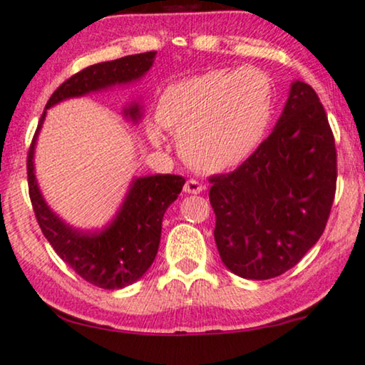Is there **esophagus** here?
Returning <instances> with one entry per match:
<instances>
[{
    "label": "esophagus",
    "mask_w": 365,
    "mask_h": 365,
    "mask_svg": "<svg viewBox=\"0 0 365 365\" xmlns=\"http://www.w3.org/2000/svg\"><path fill=\"white\" fill-rule=\"evenodd\" d=\"M183 190H185V193H200V192H203V185L198 182V180L190 178V180H187L185 185H183Z\"/></svg>",
    "instance_id": "34e87169"
}]
</instances>
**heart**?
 Wrapping results in <instances>:
<instances>
[{
    "label": "heart",
    "mask_w": 365,
    "mask_h": 365,
    "mask_svg": "<svg viewBox=\"0 0 365 365\" xmlns=\"http://www.w3.org/2000/svg\"><path fill=\"white\" fill-rule=\"evenodd\" d=\"M274 95L259 70H215L175 81L162 91L157 121L178 137L180 153L202 170L235 167L254 152L269 128ZM162 143L158 126H148Z\"/></svg>",
    "instance_id": "b5f03b06"
}]
</instances>
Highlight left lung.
Instances as JSON below:
<instances>
[{
  "label": "left lung",
  "mask_w": 365,
  "mask_h": 365,
  "mask_svg": "<svg viewBox=\"0 0 365 365\" xmlns=\"http://www.w3.org/2000/svg\"><path fill=\"white\" fill-rule=\"evenodd\" d=\"M220 259L244 279H274L317 244L337 187V150L317 93L295 81L274 132L230 173L213 175Z\"/></svg>",
  "instance_id": "left-lung-1"
}]
</instances>
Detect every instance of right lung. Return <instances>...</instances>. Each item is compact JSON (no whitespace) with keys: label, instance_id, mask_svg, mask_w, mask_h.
Segmentation results:
<instances>
[{"label":"right lung","instance_id":"1","mask_svg":"<svg viewBox=\"0 0 365 365\" xmlns=\"http://www.w3.org/2000/svg\"><path fill=\"white\" fill-rule=\"evenodd\" d=\"M155 55L157 51H147L85 68L58 86L48 100L46 108L71 96L138 80L153 65ZM126 113L137 120L140 116L138 105L126 110ZM43 120L45 111L26 158L28 192L43 235L61 260L88 284L108 290L133 284L153 264L158 252L163 215L170 203L177 200L185 178L180 175L140 177L133 182L118 215L108 227L98 232L76 230L63 223L48 208L33 173V152Z\"/></svg>","mask_w":365,"mask_h":365}]
</instances>
